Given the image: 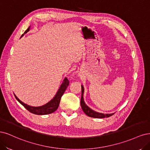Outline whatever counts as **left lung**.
<instances>
[{
	"mask_svg": "<svg viewBox=\"0 0 150 150\" xmlns=\"http://www.w3.org/2000/svg\"><path fill=\"white\" fill-rule=\"evenodd\" d=\"M83 93H84V88L83 85H81V100H80V104L82 110L84 112V113L88 115L90 117L92 118H108L113 115L114 113H110V114H104L96 112L95 111H93L87 105H86L85 103L83 100Z\"/></svg>",
	"mask_w": 150,
	"mask_h": 150,
	"instance_id": "1",
	"label": "left lung"
}]
</instances>
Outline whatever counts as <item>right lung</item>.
I'll list each match as a JSON object with an SVG mask.
<instances>
[{"instance_id": "add662e5", "label": "right lung", "mask_w": 150, "mask_h": 150, "mask_svg": "<svg viewBox=\"0 0 150 150\" xmlns=\"http://www.w3.org/2000/svg\"><path fill=\"white\" fill-rule=\"evenodd\" d=\"M29 30H30V27L25 31V32H24L23 34H22L21 37L25 34V33H26L27 32L29 31ZM69 80L67 78H65V79L64 80V81H63V83L60 86L59 90H58L57 93H56L54 98L51 100L49 102H48L44 105L40 106V107H31V106H29L25 103H23L22 101H21L17 97L15 94H14V96H15L18 102L21 104H22L23 107H25L28 111H29L30 113L35 114V115H38L50 114L55 112V111L57 110V108H59L61 97L62 96L63 94L64 93L65 91L66 90L67 86H69Z\"/></svg>"}]
</instances>
